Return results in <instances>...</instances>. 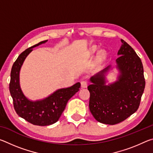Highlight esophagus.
I'll list each match as a JSON object with an SVG mask.
<instances>
[{
    "instance_id": "obj_1",
    "label": "esophagus",
    "mask_w": 153,
    "mask_h": 153,
    "mask_svg": "<svg viewBox=\"0 0 153 153\" xmlns=\"http://www.w3.org/2000/svg\"><path fill=\"white\" fill-rule=\"evenodd\" d=\"M81 86L82 88H86L88 86V82L87 81H82L81 82Z\"/></svg>"
}]
</instances>
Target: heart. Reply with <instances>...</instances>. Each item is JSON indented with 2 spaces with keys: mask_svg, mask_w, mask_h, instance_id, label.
Masks as SVG:
<instances>
[{
  "mask_svg": "<svg viewBox=\"0 0 153 153\" xmlns=\"http://www.w3.org/2000/svg\"><path fill=\"white\" fill-rule=\"evenodd\" d=\"M97 50V47L96 46H92L91 48L90 49V51L91 53H94V52ZM98 58H99L100 60H102V59H104L105 57V52L104 51H100L98 52Z\"/></svg>",
  "mask_w": 153,
  "mask_h": 153,
  "instance_id": "1",
  "label": "heart"
}]
</instances>
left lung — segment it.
Segmentation results:
<instances>
[{
    "mask_svg": "<svg viewBox=\"0 0 153 153\" xmlns=\"http://www.w3.org/2000/svg\"><path fill=\"white\" fill-rule=\"evenodd\" d=\"M116 59L120 75L116 82L105 85L104 74L111 66L90 78V111L98 122L115 125L132 115L140 103L145 88L141 59L123 40Z\"/></svg>",
    "mask_w": 153,
    "mask_h": 153,
    "instance_id": "8db88e82",
    "label": "left lung"
}]
</instances>
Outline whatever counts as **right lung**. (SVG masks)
Wrapping results in <instances>:
<instances>
[{"label": "right lung", "mask_w": 153, "mask_h": 153, "mask_svg": "<svg viewBox=\"0 0 153 153\" xmlns=\"http://www.w3.org/2000/svg\"><path fill=\"white\" fill-rule=\"evenodd\" d=\"M47 40L26 49L18 56L11 71L9 91L18 115L36 126H45L56 123L65 110L68 100L79 91V82L66 88L59 89L42 100L32 101L25 97L19 84V71L26 56L32 48L47 42Z\"/></svg>", "instance_id": "obj_1"}]
</instances>
